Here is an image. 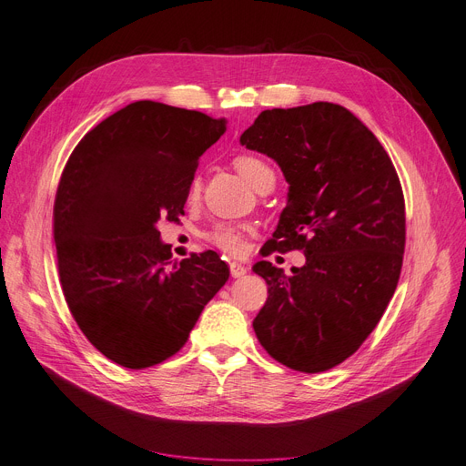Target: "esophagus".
<instances>
[{
	"label": "esophagus",
	"instance_id": "34e87169",
	"mask_svg": "<svg viewBox=\"0 0 466 466\" xmlns=\"http://www.w3.org/2000/svg\"><path fill=\"white\" fill-rule=\"evenodd\" d=\"M230 274L232 278H241L244 274H248V267L241 265V262H230Z\"/></svg>",
	"mask_w": 466,
	"mask_h": 466
}]
</instances>
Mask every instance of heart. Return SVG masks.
Masks as SVG:
<instances>
[{
  "mask_svg": "<svg viewBox=\"0 0 466 466\" xmlns=\"http://www.w3.org/2000/svg\"><path fill=\"white\" fill-rule=\"evenodd\" d=\"M232 166L255 190L265 183V180L274 178V171L270 169V166L257 156H249V154L236 156L232 159ZM199 192H201V180L194 177L188 187V199L190 201L198 199ZM244 232H246V227L234 225V222H217L215 227H211L206 232L204 238L217 249L225 251L228 255H238L241 251V246H244Z\"/></svg>",
  "mask_w": 466,
  "mask_h": 466,
  "instance_id": "obj_1",
  "label": "heart"
}]
</instances>
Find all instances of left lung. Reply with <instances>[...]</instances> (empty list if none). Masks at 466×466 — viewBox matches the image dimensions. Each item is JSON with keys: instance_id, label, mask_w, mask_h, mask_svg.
<instances>
[{"instance_id": "1", "label": "left lung", "mask_w": 466, "mask_h": 466, "mask_svg": "<svg viewBox=\"0 0 466 466\" xmlns=\"http://www.w3.org/2000/svg\"><path fill=\"white\" fill-rule=\"evenodd\" d=\"M239 143L272 157L289 183L262 257H307L289 276L268 260L253 267L268 286L255 335L283 366L328 371L361 347L396 291L406 249L398 173L377 137L333 103L260 112Z\"/></svg>"}]
</instances>
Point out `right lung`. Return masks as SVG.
<instances>
[{
	"instance_id": "add662e5",
	"label": "right lung",
	"mask_w": 466,
	"mask_h": 466,
	"mask_svg": "<svg viewBox=\"0 0 466 466\" xmlns=\"http://www.w3.org/2000/svg\"><path fill=\"white\" fill-rule=\"evenodd\" d=\"M225 131V119L137 100L79 140L60 175V286L79 329L117 366L145 370L177 354L228 279L215 251L173 260L157 230L185 215L198 159Z\"/></svg>"
}]
</instances>
